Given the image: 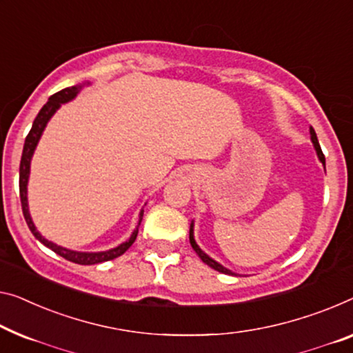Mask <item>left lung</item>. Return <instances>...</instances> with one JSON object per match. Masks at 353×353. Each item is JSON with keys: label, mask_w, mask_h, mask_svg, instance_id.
I'll list each match as a JSON object with an SVG mask.
<instances>
[{"label": "left lung", "mask_w": 353, "mask_h": 353, "mask_svg": "<svg viewBox=\"0 0 353 353\" xmlns=\"http://www.w3.org/2000/svg\"><path fill=\"white\" fill-rule=\"evenodd\" d=\"M311 139H312V143H314V147H315V150H317V155H319V159H320V161L323 163L325 165V155H323V152H322V149H320V144H319V139H317V134H315V131H314V128H311ZM190 244H192V247H193V250L196 252L198 254V256L199 259H201L204 263H206L208 266H210L212 268V270H215V271H219V272H223V274H231L233 276L234 272H231L230 270H227V268H223L222 265H220V263H217L215 260H212L210 259V256H208L206 254H204V252L199 249V245L194 243V238H193V223L190 225Z\"/></svg>", "instance_id": "left-lung-1"}]
</instances>
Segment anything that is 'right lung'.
Wrapping results in <instances>:
<instances>
[{
    "label": "right lung",
    "instance_id": "1",
    "mask_svg": "<svg viewBox=\"0 0 353 353\" xmlns=\"http://www.w3.org/2000/svg\"><path fill=\"white\" fill-rule=\"evenodd\" d=\"M81 90V85L79 87H68V88H63V90L57 92L55 94H52L49 98V101H47L42 109L39 110V114L36 115L33 126H31L28 136H26L25 139V145H23V154H22V160H20V176H19V190H20V203H22V210H23V217L26 220V225H28V228L31 230V233L34 234V238L41 241L42 244L46 247H49L55 252V254H59L63 259L68 260V261H72V263H77V265H97V263H103V261H109V260H114L117 259V256L123 255L126 250L130 249L131 244L136 241V236H138V228L133 231V234H131V238L126 241V243L120 244L119 247H115V249H110L108 252H97V254H87V252H74V250H68V249H63V247L57 245L54 243H50V241H47L46 238H42V236L38 233V230H36L33 220L30 217V212H28V199H26V183H28V176H30V161H31V157H33V152L36 149V144H38V141L41 138L42 131H44L47 122H49V119L52 115L55 114V110L59 109L63 103L70 101L77 94V92ZM143 215H144V210H141L139 214V223L141 220H143Z\"/></svg>",
    "mask_w": 353,
    "mask_h": 353
}]
</instances>
